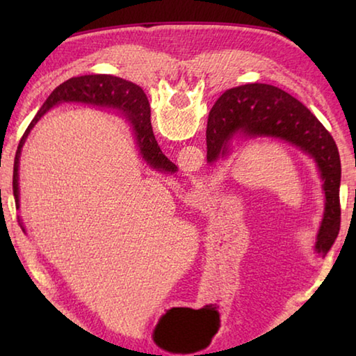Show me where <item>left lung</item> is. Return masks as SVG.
<instances>
[{
    "mask_svg": "<svg viewBox=\"0 0 356 356\" xmlns=\"http://www.w3.org/2000/svg\"><path fill=\"white\" fill-rule=\"evenodd\" d=\"M236 134L281 138L316 160L325 191V215L316 251L327 256L341 229V159L333 136L300 100L262 83L229 89L216 100L209 114L207 160L215 161L225 155Z\"/></svg>",
    "mask_w": 356,
    "mask_h": 356,
    "instance_id": "left-lung-1",
    "label": "left lung"
}]
</instances>
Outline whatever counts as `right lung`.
<instances>
[{"instance_id":"obj_1","label":"right lung","mask_w":356,"mask_h":356,"mask_svg":"<svg viewBox=\"0 0 356 356\" xmlns=\"http://www.w3.org/2000/svg\"><path fill=\"white\" fill-rule=\"evenodd\" d=\"M69 100H81L86 104L95 105H113L127 113L131 124H134L135 135L138 140V146L143 154V159L154 168L163 171H176V165L171 163L166 156L161 154L159 143H156L152 124H150V106L146 94L143 92L140 86L135 83L124 80V78L113 75H84L70 78L53 91L48 99L40 106L31 124L28 125L25 135L22 136L19 147H17L15 160H14V177H12V191H14L15 206L19 207V160L23 144L26 136L35 122L44 116V114L61 102Z\"/></svg>"}]
</instances>
